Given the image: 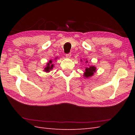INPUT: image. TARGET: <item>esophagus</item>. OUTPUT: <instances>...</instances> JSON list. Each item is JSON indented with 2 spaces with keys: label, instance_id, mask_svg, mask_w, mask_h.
Listing matches in <instances>:
<instances>
[{
  "label": "esophagus",
  "instance_id": "34e87169",
  "mask_svg": "<svg viewBox=\"0 0 135 135\" xmlns=\"http://www.w3.org/2000/svg\"><path fill=\"white\" fill-rule=\"evenodd\" d=\"M71 56V53H68V54H65V57H67V58H70Z\"/></svg>",
  "mask_w": 135,
  "mask_h": 135
}]
</instances>
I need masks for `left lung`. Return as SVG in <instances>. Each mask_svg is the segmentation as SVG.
Returning a JSON list of instances; mask_svg holds the SVG:
<instances>
[{
	"label": "left lung",
	"instance_id": "1",
	"mask_svg": "<svg viewBox=\"0 0 135 135\" xmlns=\"http://www.w3.org/2000/svg\"><path fill=\"white\" fill-rule=\"evenodd\" d=\"M86 62H88L86 61ZM96 68L94 66H89L85 68V72L84 73V76L85 77H89L90 76H92L93 75L94 73L96 72Z\"/></svg>",
	"mask_w": 135,
	"mask_h": 135
}]
</instances>
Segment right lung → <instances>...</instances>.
<instances>
[{
	"instance_id": "add662e5",
	"label": "right lung",
	"mask_w": 135,
	"mask_h": 135,
	"mask_svg": "<svg viewBox=\"0 0 135 135\" xmlns=\"http://www.w3.org/2000/svg\"><path fill=\"white\" fill-rule=\"evenodd\" d=\"M51 63H52V61H51V60H50L49 62L47 64L46 67L45 68V70H44V71H46V72H49L50 70H52V68L53 67V64H51Z\"/></svg>"
}]
</instances>
